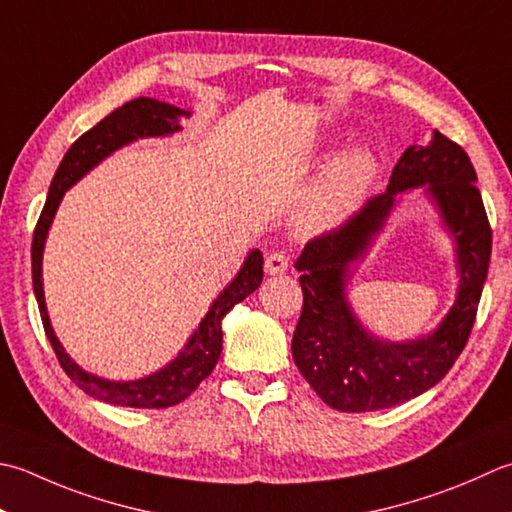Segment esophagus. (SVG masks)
<instances>
[{"instance_id": "obj_1", "label": "esophagus", "mask_w": 512, "mask_h": 512, "mask_svg": "<svg viewBox=\"0 0 512 512\" xmlns=\"http://www.w3.org/2000/svg\"><path fill=\"white\" fill-rule=\"evenodd\" d=\"M266 273L270 275H277V273H284L288 268V255L284 250H273V253L266 255V262H264Z\"/></svg>"}]
</instances>
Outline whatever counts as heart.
<instances>
[{
  "label": "heart",
  "mask_w": 512,
  "mask_h": 512,
  "mask_svg": "<svg viewBox=\"0 0 512 512\" xmlns=\"http://www.w3.org/2000/svg\"><path fill=\"white\" fill-rule=\"evenodd\" d=\"M377 173V159L368 148H350L328 166L319 179L308 204V215L313 222L333 224L346 217L362 199L366 188Z\"/></svg>",
  "instance_id": "obj_1"
}]
</instances>
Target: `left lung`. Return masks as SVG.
I'll list each match as a JSON object with an SVG mask.
<instances>
[{"instance_id": "obj_1", "label": "left lung", "mask_w": 512, "mask_h": 512, "mask_svg": "<svg viewBox=\"0 0 512 512\" xmlns=\"http://www.w3.org/2000/svg\"><path fill=\"white\" fill-rule=\"evenodd\" d=\"M466 150L433 130L426 146H408L384 193L366 199L344 224L310 239L297 259L304 306L293 333V359L322 402L339 413H366L408 402L442 379L473 330L490 264L493 230ZM426 185L456 235L458 302L433 336L386 345L365 335L343 297L345 268L365 247L408 187Z\"/></svg>"}]
</instances>
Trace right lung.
Listing matches in <instances>:
<instances>
[{
	"label": "right lung",
	"instance_id": "add662e5",
	"mask_svg": "<svg viewBox=\"0 0 512 512\" xmlns=\"http://www.w3.org/2000/svg\"><path fill=\"white\" fill-rule=\"evenodd\" d=\"M182 115H186V110L148 97L133 99V102L113 110V113L104 117L97 126L86 130V133L68 148V153L64 155L62 164H59L53 182H50L42 215L37 219L33 246H30V259H33V288L46 337L50 346H53L64 373L73 379L84 393L99 399V402L126 408H168L184 402V399L193 393L210 373H213L217 359L222 355V317L262 284L264 257L259 250H253L244 262L242 270L237 273V277L228 284V288H224V293L215 299V304L210 306L206 317L202 319V324H199L195 335L190 337V342L184 346L182 353L177 355L175 362H170L164 370H159L155 375L137 379V382H106V379H99L86 373V370L79 368L73 359L64 353L62 344L57 342L53 328H50L42 288V250L48 226L53 222V215L59 202H62V195L79 177H84L90 168L102 162L106 155L113 153L115 148L133 142L137 137L173 133V130L179 128L177 117Z\"/></svg>",
	"mask_w": 512,
	"mask_h": 512
}]
</instances>
